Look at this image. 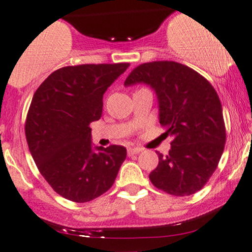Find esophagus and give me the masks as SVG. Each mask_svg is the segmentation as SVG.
Masks as SVG:
<instances>
[{
    "mask_svg": "<svg viewBox=\"0 0 252 252\" xmlns=\"http://www.w3.org/2000/svg\"><path fill=\"white\" fill-rule=\"evenodd\" d=\"M143 149L142 148H132L129 147L128 149H127V155L128 156H133V155H137V154L142 153Z\"/></svg>",
    "mask_w": 252,
    "mask_h": 252,
    "instance_id": "34e87169",
    "label": "esophagus"
}]
</instances>
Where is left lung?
I'll return each instance as SVG.
<instances>
[{"label":"left lung","instance_id":"8db88e82","mask_svg":"<svg viewBox=\"0 0 252 252\" xmlns=\"http://www.w3.org/2000/svg\"><path fill=\"white\" fill-rule=\"evenodd\" d=\"M145 84L158 96V120L173 137L168 155L158 153L151 183L173 196H190L215 172L226 143L222 105L212 84L199 73L174 61L136 67L125 86Z\"/></svg>","mask_w":252,"mask_h":252}]
</instances>
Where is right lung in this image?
Listing matches in <instances>:
<instances>
[{"label": "right lung", "instance_id": "add662e5", "mask_svg": "<svg viewBox=\"0 0 252 252\" xmlns=\"http://www.w3.org/2000/svg\"><path fill=\"white\" fill-rule=\"evenodd\" d=\"M129 63L79 64L53 72L33 94L26 140L40 174L53 190L85 203L114 184L126 148L93 147L90 124L101 119L103 94Z\"/></svg>", "mask_w": 252, "mask_h": 252}]
</instances>
